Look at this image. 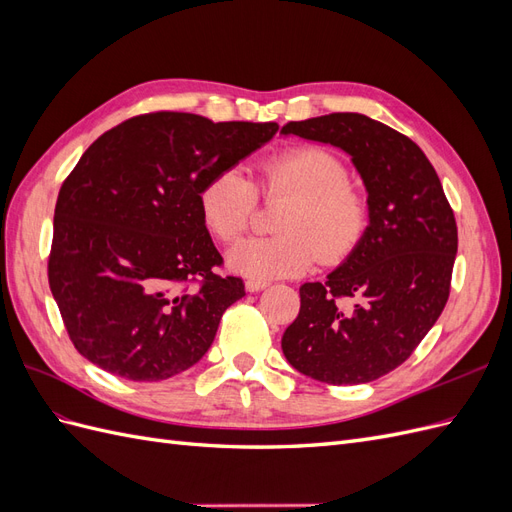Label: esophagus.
Returning a JSON list of instances; mask_svg holds the SVG:
<instances>
[{
  "label": "esophagus",
  "mask_w": 512,
  "mask_h": 512,
  "mask_svg": "<svg viewBox=\"0 0 512 512\" xmlns=\"http://www.w3.org/2000/svg\"><path fill=\"white\" fill-rule=\"evenodd\" d=\"M267 286H269V282H260V280H247L245 282L247 292H260V290H265Z\"/></svg>",
  "instance_id": "obj_1"
}]
</instances>
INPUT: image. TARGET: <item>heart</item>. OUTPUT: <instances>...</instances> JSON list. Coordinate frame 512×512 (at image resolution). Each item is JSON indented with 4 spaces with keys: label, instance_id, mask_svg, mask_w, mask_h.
<instances>
[{
    "label": "heart",
    "instance_id": "b5f03b06",
    "mask_svg": "<svg viewBox=\"0 0 512 512\" xmlns=\"http://www.w3.org/2000/svg\"><path fill=\"white\" fill-rule=\"evenodd\" d=\"M256 188L265 198L288 196L290 203L277 218L284 235L245 239L228 252V267L250 280L303 275L318 256L339 262L365 235V198L348 185V168L327 149L299 147L260 162ZM256 188L239 168L218 170L203 183L198 209L215 239L232 243L243 235L256 211Z\"/></svg>",
    "mask_w": 512,
    "mask_h": 512
}]
</instances>
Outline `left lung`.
I'll list each match as a JSON object with an SVG mask.
<instances>
[{"label":"left lung","instance_id":"1","mask_svg":"<svg viewBox=\"0 0 512 512\" xmlns=\"http://www.w3.org/2000/svg\"><path fill=\"white\" fill-rule=\"evenodd\" d=\"M282 134L348 153L369 213L361 243L327 282L299 288L284 356L318 382L378 380L408 359L446 305L457 256L453 209L421 147L367 115L290 121Z\"/></svg>","mask_w":512,"mask_h":512}]
</instances>
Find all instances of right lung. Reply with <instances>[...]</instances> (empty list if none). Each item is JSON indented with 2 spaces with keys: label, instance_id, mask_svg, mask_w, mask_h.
I'll use <instances>...</instances> for the list:
<instances>
[{
  "label": "right lung",
  "instance_id": "1",
  "mask_svg": "<svg viewBox=\"0 0 512 512\" xmlns=\"http://www.w3.org/2000/svg\"><path fill=\"white\" fill-rule=\"evenodd\" d=\"M277 128L162 111L119 123L83 153L57 196L49 286L87 361L158 382L203 359L245 286L213 273L222 256L198 190Z\"/></svg>",
  "mask_w": 512,
  "mask_h": 512
}]
</instances>
